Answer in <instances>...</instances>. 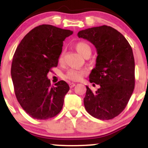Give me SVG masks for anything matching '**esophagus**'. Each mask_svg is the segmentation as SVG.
I'll return each instance as SVG.
<instances>
[{"label":"esophagus","instance_id":"esophagus-1","mask_svg":"<svg viewBox=\"0 0 148 148\" xmlns=\"http://www.w3.org/2000/svg\"><path fill=\"white\" fill-rule=\"evenodd\" d=\"M75 84H74V83H73V82H71V83H69V87L70 88H73V87H74V86H75Z\"/></svg>","mask_w":148,"mask_h":148}]
</instances>
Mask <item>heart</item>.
<instances>
[{
  "label": "heart",
  "instance_id": "obj_1",
  "mask_svg": "<svg viewBox=\"0 0 148 148\" xmlns=\"http://www.w3.org/2000/svg\"><path fill=\"white\" fill-rule=\"evenodd\" d=\"M75 48L77 51L79 52V53L82 55L83 57L87 56V55H91V53H92V49H91L90 46L86 44V42H84V41H79V42L77 43L75 45ZM62 59H63V53H61L60 56H59V62H61ZM84 73V71H83V70L71 69L69 71H67V72L65 74L64 77L67 79L71 80V81H79L82 77Z\"/></svg>",
  "mask_w": 148,
  "mask_h": 148
}]
</instances>
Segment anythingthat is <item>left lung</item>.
<instances>
[{"label": "left lung", "mask_w": 148, "mask_h": 148, "mask_svg": "<svg viewBox=\"0 0 148 148\" xmlns=\"http://www.w3.org/2000/svg\"><path fill=\"white\" fill-rule=\"evenodd\" d=\"M77 36L90 41L97 52L89 82L99 88L92 92L86 86L85 109L95 118L111 120L126 107L135 88L132 48L121 33L105 25L80 31Z\"/></svg>", "instance_id": "8db88e82"}]
</instances>
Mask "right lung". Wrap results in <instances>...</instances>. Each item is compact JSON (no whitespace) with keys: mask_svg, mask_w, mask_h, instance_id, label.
<instances>
[{"mask_svg":"<svg viewBox=\"0 0 148 148\" xmlns=\"http://www.w3.org/2000/svg\"><path fill=\"white\" fill-rule=\"evenodd\" d=\"M72 31L44 24L28 33L13 57L11 78L18 102L32 118L47 120L62 110L69 90L66 82L51 86L47 74L57 66L63 41Z\"/></svg>","mask_w":148,"mask_h":148,"instance_id":"obj_1","label":"right lung"}]
</instances>
